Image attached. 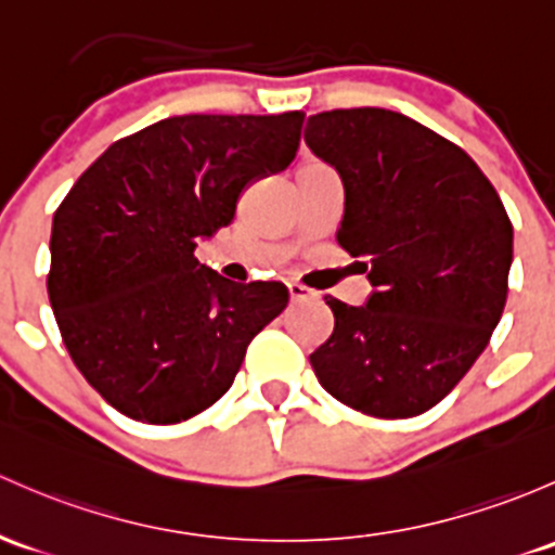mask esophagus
<instances>
[{
    "instance_id": "1",
    "label": "esophagus",
    "mask_w": 555,
    "mask_h": 555,
    "mask_svg": "<svg viewBox=\"0 0 555 555\" xmlns=\"http://www.w3.org/2000/svg\"><path fill=\"white\" fill-rule=\"evenodd\" d=\"M287 289H289V300L293 302H300V300H308V297H313L311 289H306L302 284H297V282H289Z\"/></svg>"
}]
</instances>
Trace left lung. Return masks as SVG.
<instances>
[{"instance_id":"left-lung-1","label":"left lung","mask_w":555,"mask_h":555,"mask_svg":"<svg viewBox=\"0 0 555 555\" xmlns=\"http://www.w3.org/2000/svg\"><path fill=\"white\" fill-rule=\"evenodd\" d=\"M306 143L346 189L337 242L366 258L364 306L330 297V340L311 353L326 393L372 417L439 404L503 317L513 225L460 145L404 114H313Z\"/></svg>"}]
</instances>
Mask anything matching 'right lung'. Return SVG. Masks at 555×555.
<instances>
[{"label": "right lung", "mask_w": 555, "mask_h": 555, "mask_svg": "<svg viewBox=\"0 0 555 555\" xmlns=\"http://www.w3.org/2000/svg\"><path fill=\"white\" fill-rule=\"evenodd\" d=\"M302 116L162 119L108 145L57 207L52 313L77 370L121 415H199L287 308L282 282H229L194 249L231 223L247 185L287 170Z\"/></svg>", "instance_id": "1"}]
</instances>
